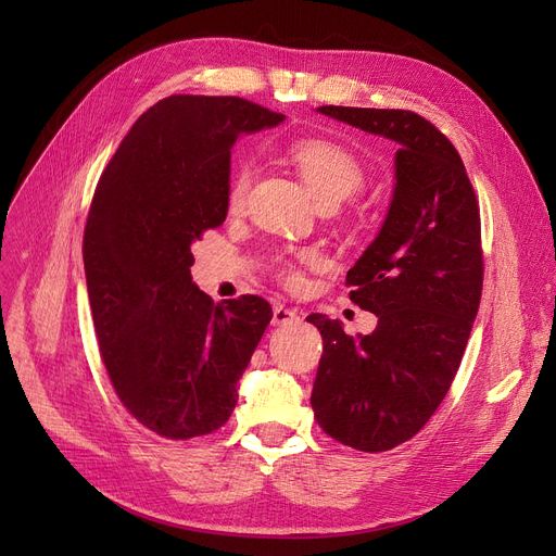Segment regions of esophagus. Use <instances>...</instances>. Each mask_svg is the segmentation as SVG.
<instances>
[{"instance_id":"esophagus-1","label":"esophagus","mask_w":556,"mask_h":556,"mask_svg":"<svg viewBox=\"0 0 556 556\" xmlns=\"http://www.w3.org/2000/svg\"><path fill=\"white\" fill-rule=\"evenodd\" d=\"M300 323V313L293 308H286L283 304H277L273 311V327H286Z\"/></svg>"}]
</instances>
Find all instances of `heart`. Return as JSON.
<instances>
[{"mask_svg":"<svg viewBox=\"0 0 556 556\" xmlns=\"http://www.w3.org/2000/svg\"><path fill=\"white\" fill-rule=\"evenodd\" d=\"M290 164H293L304 178L308 191L317 200V204H338L346 198H352L365 185V168L361 160L344 149L342 143L331 139H300L288 146L286 151ZM252 185V168L250 164H241L231 173L229 189H227V207L237 212L243 207ZM304 261H313L311 254ZM281 277L286 283H300V273L295 268H283Z\"/></svg>","mask_w":556,"mask_h":556,"instance_id":"1","label":"heart"}]
</instances>
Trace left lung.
I'll return each mask as SVG.
<instances>
[{
    "mask_svg": "<svg viewBox=\"0 0 556 556\" xmlns=\"http://www.w3.org/2000/svg\"><path fill=\"white\" fill-rule=\"evenodd\" d=\"M319 114L392 139L394 191L381 231L346 273L354 304L378 317L346 336L313 313L323 358L311 405L344 446L390 451L415 437L444 401L482 295L480 207L455 146L410 110L323 105Z\"/></svg>",
    "mask_w": 556,
    "mask_h": 556,
    "instance_id": "1",
    "label": "left lung"
}]
</instances>
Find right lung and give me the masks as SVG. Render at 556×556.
I'll return each instance as SVG.
<instances>
[{"label": "right lung", "mask_w": 556, "mask_h": 556, "mask_svg": "<svg viewBox=\"0 0 556 556\" xmlns=\"http://www.w3.org/2000/svg\"><path fill=\"white\" fill-rule=\"evenodd\" d=\"M283 114L239 97L173 94L146 110L101 173L83 237L87 295L110 381L166 440L218 430L270 325V304H214L191 245L227 216L231 146Z\"/></svg>", "instance_id": "obj_1"}]
</instances>
